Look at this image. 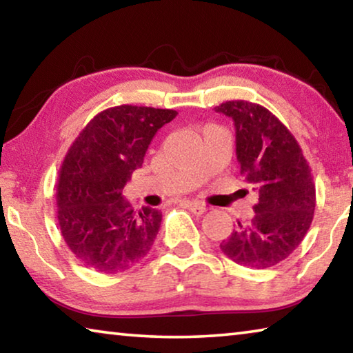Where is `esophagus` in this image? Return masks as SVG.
<instances>
[{
  "label": "esophagus",
  "instance_id": "34e87169",
  "mask_svg": "<svg viewBox=\"0 0 353 353\" xmlns=\"http://www.w3.org/2000/svg\"><path fill=\"white\" fill-rule=\"evenodd\" d=\"M185 205H187L188 210L193 212L194 214H202L207 210L204 204H199V202H194V201H187L185 202Z\"/></svg>",
  "mask_w": 353,
  "mask_h": 353
}]
</instances>
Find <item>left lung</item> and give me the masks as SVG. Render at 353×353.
Instances as JSON below:
<instances>
[{"label":"left lung","instance_id":"8db88e82","mask_svg":"<svg viewBox=\"0 0 353 353\" xmlns=\"http://www.w3.org/2000/svg\"><path fill=\"white\" fill-rule=\"evenodd\" d=\"M214 110L235 124L241 176L254 185L256 204L219 248L238 265L265 270L294 252L312 225L316 188L307 159L288 128L266 107L227 101Z\"/></svg>","mask_w":353,"mask_h":353}]
</instances>
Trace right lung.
<instances>
[{"label":"right lung","instance_id":"right-lung-1","mask_svg":"<svg viewBox=\"0 0 353 353\" xmlns=\"http://www.w3.org/2000/svg\"><path fill=\"white\" fill-rule=\"evenodd\" d=\"M176 110L117 105L98 113L65 155L56 185L59 229L83 266L117 274L135 266L154 244L162 213L135 212L123 188L157 130Z\"/></svg>","mask_w":353,"mask_h":353}]
</instances>
